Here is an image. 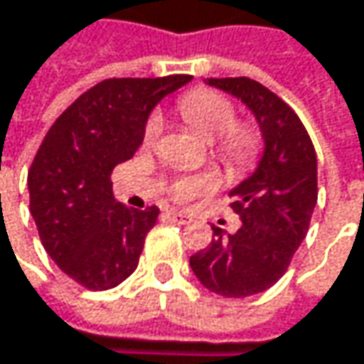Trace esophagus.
<instances>
[{
  "instance_id": "34e87169",
  "label": "esophagus",
  "mask_w": 364,
  "mask_h": 364,
  "mask_svg": "<svg viewBox=\"0 0 364 364\" xmlns=\"http://www.w3.org/2000/svg\"><path fill=\"white\" fill-rule=\"evenodd\" d=\"M166 218H168L171 223H177V225H187V223H189V216L185 215V213H179V210H168V213H166Z\"/></svg>"
}]
</instances>
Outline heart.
<instances>
[{"instance_id": "obj_1", "label": "heart", "mask_w": 364, "mask_h": 364, "mask_svg": "<svg viewBox=\"0 0 364 364\" xmlns=\"http://www.w3.org/2000/svg\"><path fill=\"white\" fill-rule=\"evenodd\" d=\"M183 120L206 141H215L218 158L231 168H246L258 151V133L248 124H235L233 104L216 91H191L179 100ZM160 133V120L151 118L146 127V141L151 144ZM213 175H196L175 183L173 196L191 200L215 189Z\"/></svg>"}]
</instances>
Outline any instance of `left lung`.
Masks as SVG:
<instances>
[{
	"label": "left lung",
	"mask_w": 364,
	"mask_h": 364,
	"mask_svg": "<svg viewBox=\"0 0 364 364\" xmlns=\"http://www.w3.org/2000/svg\"><path fill=\"white\" fill-rule=\"evenodd\" d=\"M204 83L248 108L262 137V156L252 175L229 191L242 227L233 235L213 227L215 240L189 258V267L206 289L246 298L277 283L306 237L316 206V154L296 112L264 85L248 77Z\"/></svg>",
	"instance_id": "obj_1"
}]
</instances>
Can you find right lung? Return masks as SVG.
I'll return each instance as SVG.
<instances>
[{"instance_id":"add662e5","label":"right lung","mask_w":364,"mask_h":364,"mask_svg":"<svg viewBox=\"0 0 364 364\" xmlns=\"http://www.w3.org/2000/svg\"><path fill=\"white\" fill-rule=\"evenodd\" d=\"M191 77L106 79L51 124L28 171L31 215L51 260L89 289H110L139 262L158 208L116 202L112 171L144 144L151 110Z\"/></svg>"}]
</instances>
